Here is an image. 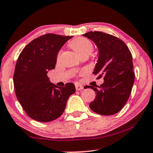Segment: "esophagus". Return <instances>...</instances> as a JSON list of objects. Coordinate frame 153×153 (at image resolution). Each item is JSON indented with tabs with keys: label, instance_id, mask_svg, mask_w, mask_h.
<instances>
[{
	"label": "esophagus",
	"instance_id": "1",
	"mask_svg": "<svg viewBox=\"0 0 153 153\" xmlns=\"http://www.w3.org/2000/svg\"><path fill=\"white\" fill-rule=\"evenodd\" d=\"M75 87H76V91H80V90H82V89H84V87L82 85H80V84H76L75 85Z\"/></svg>",
	"mask_w": 153,
	"mask_h": 153
}]
</instances>
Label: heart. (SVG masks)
Segmentation results:
<instances>
[{"label": "heart", "instance_id": "1", "mask_svg": "<svg viewBox=\"0 0 153 153\" xmlns=\"http://www.w3.org/2000/svg\"><path fill=\"white\" fill-rule=\"evenodd\" d=\"M69 46L80 56L84 54H90L93 50V45L91 41L87 38L84 37L74 39L69 43ZM61 53V51L59 53L58 59L60 57Z\"/></svg>", "mask_w": 153, "mask_h": 153}]
</instances>
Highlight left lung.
Instances as JSON below:
<instances>
[{"label":"left lung","instance_id":"8db88e82","mask_svg":"<svg viewBox=\"0 0 153 153\" xmlns=\"http://www.w3.org/2000/svg\"><path fill=\"white\" fill-rule=\"evenodd\" d=\"M84 36L94 41L99 50L97 63L93 74L104 76L100 87L86 86L95 91L96 97L89 104L93 112L112 115L127 103L134 81L132 53L124 41L110 34L89 31Z\"/></svg>","mask_w":153,"mask_h":153}]
</instances>
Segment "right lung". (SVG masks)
Listing matches in <instances>:
<instances>
[{
  "label": "right lung",
  "mask_w": 153,
  "mask_h": 153,
  "mask_svg": "<svg viewBox=\"0 0 153 153\" xmlns=\"http://www.w3.org/2000/svg\"><path fill=\"white\" fill-rule=\"evenodd\" d=\"M73 36L47 33L36 38L20 53L16 64L13 84L18 100L31 119L48 123L59 118L75 86L59 87L50 82L47 73L53 69L63 45Z\"/></svg>",
  "instance_id": "obj_1"
}]
</instances>
